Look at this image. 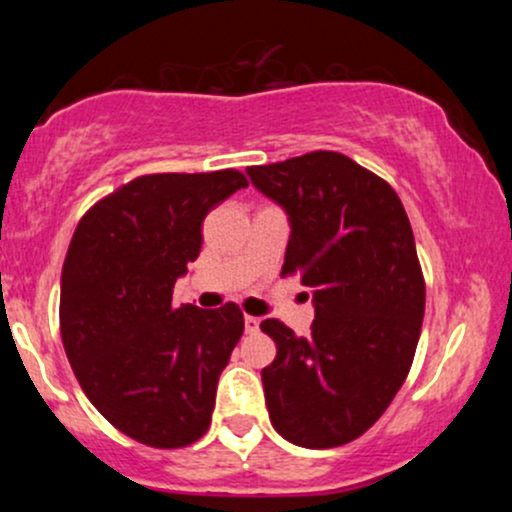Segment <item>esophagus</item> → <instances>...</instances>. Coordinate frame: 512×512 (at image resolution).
<instances>
[{"label":"esophagus","mask_w":512,"mask_h":512,"mask_svg":"<svg viewBox=\"0 0 512 512\" xmlns=\"http://www.w3.org/2000/svg\"><path fill=\"white\" fill-rule=\"evenodd\" d=\"M257 330H260V317H255V315H245V332L255 334Z\"/></svg>","instance_id":"1"}]
</instances>
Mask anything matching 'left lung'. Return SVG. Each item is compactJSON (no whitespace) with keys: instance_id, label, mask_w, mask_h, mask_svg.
<instances>
[{"instance_id":"left-lung-1","label":"left lung","mask_w":512,"mask_h":512,"mask_svg":"<svg viewBox=\"0 0 512 512\" xmlns=\"http://www.w3.org/2000/svg\"><path fill=\"white\" fill-rule=\"evenodd\" d=\"M252 185L286 209L291 238L281 276L313 291L315 320L296 337L276 317L262 370L279 436L313 450L368 431L407 380L426 308L414 233L392 185L337 151L250 166Z\"/></svg>"}]
</instances>
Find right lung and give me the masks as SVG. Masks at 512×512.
Returning a JSON list of instances; mask_svg holds the SVG:
<instances>
[{
    "label": "right lung",
    "instance_id": "add662e5",
    "mask_svg": "<svg viewBox=\"0 0 512 512\" xmlns=\"http://www.w3.org/2000/svg\"><path fill=\"white\" fill-rule=\"evenodd\" d=\"M248 178L139 175L81 216L62 267L60 332L84 395L137 443L173 450L207 433L216 385L245 330L236 303L173 305L202 221Z\"/></svg>",
    "mask_w": 512,
    "mask_h": 512
}]
</instances>
